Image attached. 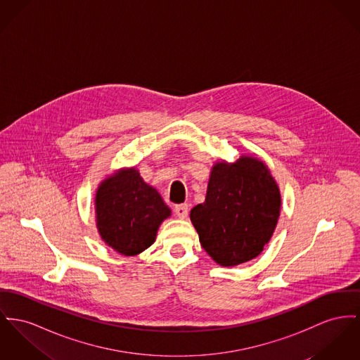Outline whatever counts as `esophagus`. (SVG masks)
Segmentation results:
<instances>
[{
    "instance_id": "34e87169",
    "label": "esophagus",
    "mask_w": 360,
    "mask_h": 360,
    "mask_svg": "<svg viewBox=\"0 0 360 360\" xmlns=\"http://www.w3.org/2000/svg\"><path fill=\"white\" fill-rule=\"evenodd\" d=\"M188 210H190V206L187 203H183V205H176L174 206V213L179 218H186L188 216Z\"/></svg>"
}]
</instances>
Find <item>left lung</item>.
Masks as SVG:
<instances>
[{
	"label": "left lung",
	"mask_w": 360,
	"mask_h": 360,
	"mask_svg": "<svg viewBox=\"0 0 360 360\" xmlns=\"http://www.w3.org/2000/svg\"><path fill=\"white\" fill-rule=\"evenodd\" d=\"M281 210L277 181L264 161L240 155L213 165L206 199L191 210L205 251L224 267L257 258L271 239Z\"/></svg>",
	"instance_id": "obj_1"
}]
</instances>
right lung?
I'll use <instances>...</instances> for the list:
<instances>
[{
	"mask_svg": "<svg viewBox=\"0 0 360 360\" xmlns=\"http://www.w3.org/2000/svg\"><path fill=\"white\" fill-rule=\"evenodd\" d=\"M94 205L101 239L125 257L147 250L160 225L172 214L160 192L144 181L135 167L119 169L103 179Z\"/></svg>",
	"mask_w": 360,
	"mask_h": 360,
	"instance_id": "obj_1",
	"label": "right lung"
}]
</instances>
